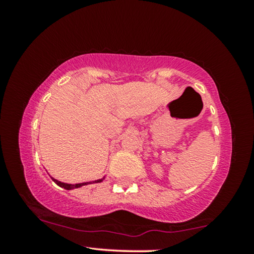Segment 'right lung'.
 Returning <instances> with one entry per match:
<instances>
[{
    "label": "right lung",
    "instance_id": "right-lung-1",
    "mask_svg": "<svg viewBox=\"0 0 254 254\" xmlns=\"http://www.w3.org/2000/svg\"><path fill=\"white\" fill-rule=\"evenodd\" d=\"M104 178L105 177H103L102 179H97V180H94V182H89V183H80V184H66V183H62V182H59V180H57V179H55V178H53L51 177V179L54 180V182L58 185L59 187H62V188H65V189H67V190H70V189H75V188H79V187H81V186H85V185H89V184H97V183H102L103 180H104Z\"/></svg>",
    "mask_w": 254,
    "mask_h": 254
}]
</instances>
